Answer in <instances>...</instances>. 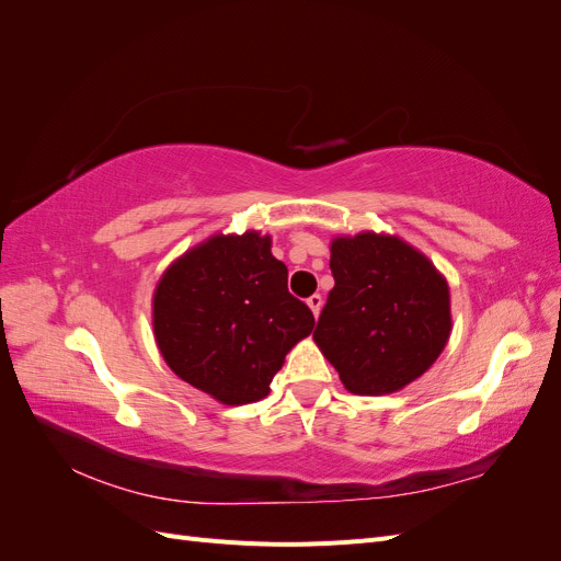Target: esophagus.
Segmentation results:
<instances>
[{
	"label": "esophagus",
	"mask_w": 561,
	"mask_h": 561,
	"mask_svg": "<svg viewBox=\"0 0 561 561\" xmlns=\"http://www.w3.org/2000/svg\"><path fill=\"white\" fill-rule=\"evenodd\" d=\"M307 304H309V307H311L313 316L318 318V313H320V307H322V297H320V295H311V297L307 299Z\"/></svg>",
	"instance_id": "34e87169"
}]
</instances>
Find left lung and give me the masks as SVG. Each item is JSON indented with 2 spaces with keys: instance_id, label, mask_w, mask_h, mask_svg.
<instances>
[{
  "instance_id": "8db88e82",
  "label": "left lung",
  "mask_w": 561,
  "mask_h": 561,
  "mask_svg": "<svg viewBox=\"0 0 561 561\" xmlns=\"http://www.w3.org/2000/svg\"><path fill=\"white\" fill-rule=\"evenodd\" d=\"M330 252L334 287L316 344L351 393H396L447 346L449 285L426 254L398 236H339Z\"/></svg>"
}]
</instances>
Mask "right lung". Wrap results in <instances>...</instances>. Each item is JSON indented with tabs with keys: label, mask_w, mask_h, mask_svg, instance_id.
I'll return each instance as SVG.
<instances>
[{
	"label": "right lung",
	"mask_w": 561,
	"mask_h": 561,
	"mask_svg": "<svg viewBox=\"0 0 561 561\" xmlns=\"http://www.w3.org/2000/svg\"><path fill=\"white\" fill-rule=\"evenodd\" d=\"M151 307L168 367L222 404L266 398L285 355L316 325L257 231L217 233L186 250L165 268Z\"/></svg>",
	"instance_id": "right-lung-1"
}]
</instances>
